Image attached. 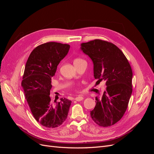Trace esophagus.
<instances>
[{
	"label": "esophagus",
	"instance_id": "obj_1",
	"mask_svg": "<svg viewBox=\"0 0 154 154\" xmlns=\"http://www.w3.org/2000/svg\"><path fill=\"white\" fill-rule=\"evenodd\" d=\"M74 100H75L77 101H80L83 100V97H82V96H78V97H75V99H74Z\"/></svg>",
	"mask_w": 154,
	"mask_h": 154
}]
</instances>
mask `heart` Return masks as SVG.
I'll return each mask as SVG.
<instances>
[{
    "label": "heart",
    "instance_id": "obj_1",
    "mask_svg": "<svg viewBox=\"0 0 154 154\" xmlns=\"http://www.w3.org/2000/svg\"><path fill=\"white\" fill-rule=\"evenodd\" d=\"M81 60V59H80V58H76V59H75L74 60V62H75V61H78V60Z\"/></svg>",
    "mask_w": 154,
    "mask_h": 154
}]
</instances>
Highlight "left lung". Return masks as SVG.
Returning a JSON list of instances; mask_svg holds the SVG:
<instances>
[{"instance_id":"1","label":"left lung","mask_w":154,"mask_h":154,"mask_svg":"<svg viewBox=\"0 0 154 154\" xmlns=\"http://www.w3.org/2000/svg\"><path fill=\"white\" fill-rule=\"evenodd\" d=\"M81 46L94 63L96 83L104 80L106 85L101 97H96L91 117L100 127H110L118 122L127 109L132 92L131 66L122 51L109 42L96 39Z\"/></svg>"}]
</instances>
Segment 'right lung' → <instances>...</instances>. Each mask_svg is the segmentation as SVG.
<instances>
[{"mask_svg":"<svg viewBox=\"0 0 154 154\" xmlns=\"http://www.w3.org/2000/svg\"><path fill=\"white\" fill-rule=\"evenodd\" d=\"M69 48V44L47 42L32 50L27 60L22 86L32 116L45 127H58L67 117L71 101L61 98L60 102L54 103L50 90L51 77Z\"/></svg>","mask_w":154,"mask_h":154,"instance_id":"1","label":"right lung"}]
</instances>
